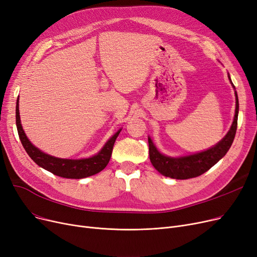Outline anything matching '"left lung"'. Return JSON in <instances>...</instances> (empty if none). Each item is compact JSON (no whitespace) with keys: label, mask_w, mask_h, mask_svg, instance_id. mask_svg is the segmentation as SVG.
<instances>
[{"label":"left lung","mask_w":257,"mask_h":257,"mask_svg":"<svg viewBox=\"0 0 257 257\" xmlns=\"http://www.w3.org/2000/svg\"><path fill=\"white\" fill-rule=\"evenodd\" d=\"M230 81V75H227ZM233 88L235 89L233 82L231 81ZM236 96V109H235V115L234 120L232 122V126L227 132L226 136L217 143L215 146L211 147L210 149H206L201 153L173 158L165 155H162L158 150V148L153 143V140L148 137V145H149V159L151 164L158 170L160 174H162L165 177H169L173 179L178 180H185L191 179L198 176H201L208 169L213 167L218 161L222 159L225 154L229 151L237 129V118H238V110H239V103H238V96H237V92L235 91Z\"/></svg>","instance_id":"obj_1"}]
</instances>
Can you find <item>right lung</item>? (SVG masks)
Masks as SVG:
<instances>
[{
	"mask_svg": "<svg viewBox=\"0 0 257 257\" xmlns=\"http://www.w3.org/2000/svg\"><path fill=\"white\" fill-rule=\"evenodd\" d=\"M16 123L21 143L27 155L32 158L34 162L56 176L68 179H82L101 172L109 163L114 143H115V140L121 130L119 129L115 135L108 140L107 143L103 145L98 154L88 159L71 160L56 158L44 154L31 143V141L27 139L21 125L20 112H19V96L16 106Z\"/></svg>",
	"mask_w": 257,
	"mask_h": 257,
	"instance_id": "1",
	"label": "right lung"
}]
</instances>
